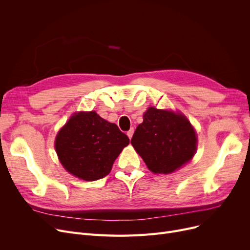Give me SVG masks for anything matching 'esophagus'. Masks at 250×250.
Here are the masks:
<instances>
[{"label": "esophagus", "instance_id": "34e87169", "mask_svg": "<svg viewBox=\"0 0 250 250\" xmlns=\"http://www.w3.org/2000/svg\"><path fill=\"white\" fill-rule=\"evenodd\" d=\"M126 135H127V137L129 138V140L132 139V137H133V135H134V128H130L128 132L126 133Z\"/></svg>", "mask_w": 250, "mask_h": 250}]
</instances>
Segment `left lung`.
<instances>
[{
  "instance_id": "obj_1",
  "label": "left lung",
  "mask_w": 250,
  "mask_h": 250,
  "mask_svg": "<svg viewBox=\"0 0 250 250\" xmlns=\"http://www.w3.org/2000/svg\"><path fill=\"white\" fill-rule=\"evenodd\" d=\"M130 140L154 173L168 174L186 164L196 150V136L185 115L149 107Z\"/></svg>"
}]
</instances>
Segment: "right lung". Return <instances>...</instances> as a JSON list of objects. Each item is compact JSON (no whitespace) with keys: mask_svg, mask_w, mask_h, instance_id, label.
Returning a JSON list of instances; mask_svg holds the SVG:
<instances>
[{"mask_svg":"<svg viewBox=\"0 0 250 250\" xmlns=\"http://www.w3.org/2000/svg\"><path fill=\"white\" fill-rule=\"evenodd\" d=\"M129 140L115 124L95 111L74 114L60 130L56 151L62 165L71 174L93 181L106 176L114 160Z\"/></svg>","mask_w":250,"mask_h":250,"instance_id":"1","label":"right lung"}]
</instances>
